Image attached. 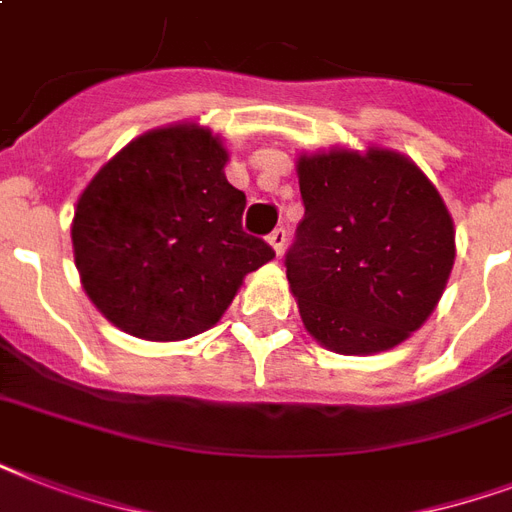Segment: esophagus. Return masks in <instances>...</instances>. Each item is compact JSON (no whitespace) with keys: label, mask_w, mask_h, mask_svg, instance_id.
Masks as SVG:
<instances>
[{"label":"esophagus","mask_w":512,"mask_h":512,"mask_svg":"<svg viewBox=\"0 0 512 512\" xmlns=\"http://www.w3.org/2000/svg\"><path fill=\"white\" fill-rule=\"evenodd\" d=\"M268 244H271L276 255H281V252H284V244H287V231H284V228H276V231L268 236Z\"/></svg>","instance_id":"esophagus-1"}]
</instances>
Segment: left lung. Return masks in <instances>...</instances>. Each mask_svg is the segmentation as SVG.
Returning a JSON list of instances; mask_svg holds the SVG:
<instances>
[{
	"instance_id": "8db88e82",
	"label": "left lung",
	"mask_w": 512,
	"mask_h": 512,
	"mask_svg": "<svg viewBox=\"0 0 512 512\" xmlns=\"http://www.w3.org/2000/svg\"><path fill=\"white\" fill-rule=\"evenodd\" d=\"M305 217L287 252L311 337L342 356L396 348L428 321L454 265V223L436 185L388 148L297 159Z\"/></svg>"
}]
</instances>
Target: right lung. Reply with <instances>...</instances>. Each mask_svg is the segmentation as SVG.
<instances>
[{
	"label": "right lung",
	"instance_id": "add662e5",
	"mask_svg": "<svg viewBox=\"0 0 512 512\" xmlns=\"http://www.w3.org/2000/svg\"><path fill=\"white\" fill-rule=\"evenodd\" d=\"M228 151L199 124H172L119 151L76 201L82 287L114 327L172 342L215 327L244 276L273 260L241 228L247 196L225 180Z\"/></svg>",
	"mask_w": 512,
	"mask_h": 512
}]
</instances>
